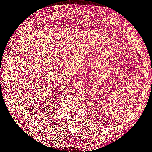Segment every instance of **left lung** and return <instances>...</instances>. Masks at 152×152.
Listing matches in <instances>:
<instances>
[{"label":"left lung","instance_id":"obj_1","mask_svg":"<svg viewBox=\"0 0 152 152\" xmlns=\"http://www.w3.org/2000/svg\"><path fill=\"white\" fill-rule=\"evenodd\" d=\"M137 55H138V54H137Z\"/></svg>","mask_w":152,"mask_h":152}]
</instances>
